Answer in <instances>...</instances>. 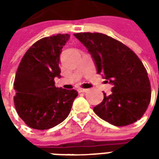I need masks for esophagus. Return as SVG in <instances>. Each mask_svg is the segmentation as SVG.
Returning a JSON list of instances; mask_svg holds the SVG:
<instances>
[{"label":"esophagus","instance_id":"34e87169","mask_svg":"<svg viewBox=\"0 0 159 159\" xmlns=\"http://www.w3.org/2000/svg\"><path fill=\"white\" fill-rule=\"evenodd\" d=\"M88 91H89L88 89H82V88H79V89H78V92H79V93H86Z\"/></svg>","mask_w":159,"mask_h":159}]
</instances>
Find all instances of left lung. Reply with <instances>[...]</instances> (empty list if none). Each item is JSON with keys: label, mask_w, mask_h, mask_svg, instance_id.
Instances as JSON below:
<instances>
[{"label": "left lung", "mask_w": 159, "mask_h": 159, "mask_svg": "<svg viewBox=\"0 0 159 159\" xmlns=\"http://www.w3.org/2000/svg\"><path fill=\"white\" fill-rule=\"evenodd\" d=\"M93 57L98 74L112 83V93L93 111L101 119L117 127L127 126L141 118L151 101L147 71L134 52L119 41L102 33L74 34Z\"/></svg>", "instance_id": "left-lung-1"}]
</instances>
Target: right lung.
I'll return each mask as SVG.
<instances>
[{
	"label": "right lung",
	"instance_id": "1",
	"mask_svg": "<svg viewBox=\"0 0 159 159\" xmlns=\"http://www.w3.org/2000/svg\"><path fill=\"white\" fill-rule=\"evenodd\" d=\"M69 38L68 34L42 38L27 50L19 63L13 100L17 113L30 128L48 129L62 123L78 95L76 90L54 85V77H60L59 55Z\"/></svg>",
	"mask_w": 159,
	"mask_h": 159
}]
</instances>
